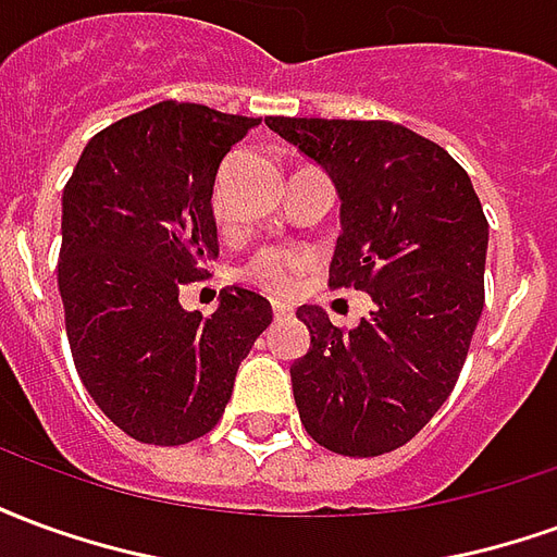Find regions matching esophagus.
<instances>
[{
	"mask_svg": "<svg viewBox=\"0 0 557 557\" xmlns=\"http://www.w3.org/2000/svg\"><path fill=\"white\" fill-rule=\"evenodd\" d=\"M271 310H274V319H289V315H292V304L271 301Z\"/></svg>",
	"mask_w": 557,
	"mask_h": 557,
	"instance_id": "esophagus-1",
	"label": "esophagus"
}]
</instances>
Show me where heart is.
Here are the masks:
<instances>
[{"label":"heart","mask_w":557,"mask_h":557,"mask_svg":"<svg viewBox=\"0 0 557 557\" xmlns=\"http://www.w3.org/2000/svg\"><path fill=\"white\" fill-rule=\"evenodd\" d=\"M214 218L220 226L230 223V196H226V178L220 175L214 184ZM307 253L301 250H283V247H268L262 253H256L247 268L244 277L253 280L256 286H262L268 292H289L295 286V280L301 277L307 268Z\"/></svg>","instance_id":"1"}]
</instances>
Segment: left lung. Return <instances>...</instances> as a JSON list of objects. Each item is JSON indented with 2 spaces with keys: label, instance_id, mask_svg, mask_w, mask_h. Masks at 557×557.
Segmentation results:
<instances>
[{
  "label": "left lung",
  "instance_id": "1",
  "mask_svg": "<svg viewBox=\"0 0 557 557\" xmlns=\"http://www.w3.org/2000/svg\"><path fill=\"white\" fill-rule=\"evenodd\" d=\"M265 125L337 187L331 286L373 298L349 331L315 304L298 307L310 349L289 373L304 430L334 454H391L459 379L483 313L490 223L468 172L409 127L283 115Z\"/></svg>",
  "mask_w": 557,
  "mask_h": 557
}]
</instances>
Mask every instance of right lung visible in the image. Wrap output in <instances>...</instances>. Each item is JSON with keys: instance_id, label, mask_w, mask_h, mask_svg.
Listing matches in <instances>:
<instances>
[{"instance_id": "1", "label": "right lung", "mask_w": 557, "mask_h": 557, "mask_svg": "<svg viewBox=\"0 0 557 557\" xmlns=\"http://www.w3.org/2000/svg\"><path fill=\"white\" fill-rule=\"evenodd\" d=\"M259 119L163 101L89 139L62 194L59 295L83 385L131 438L214 430L235 373L271 325L244 286L187 313L178 289L218 256L214 178Z\"/></svg>"}]
</instances>
